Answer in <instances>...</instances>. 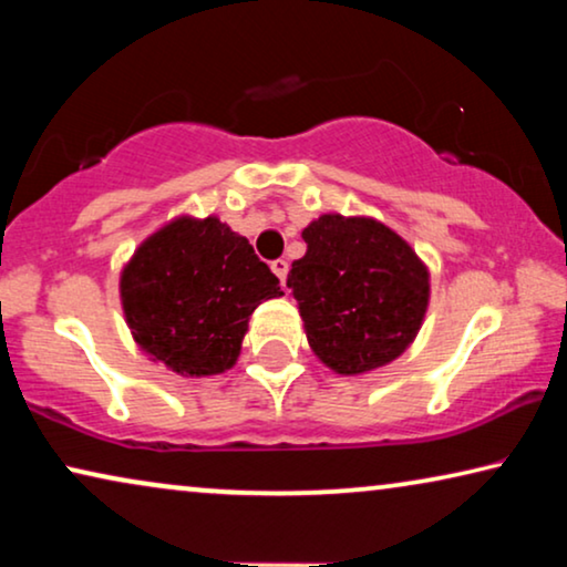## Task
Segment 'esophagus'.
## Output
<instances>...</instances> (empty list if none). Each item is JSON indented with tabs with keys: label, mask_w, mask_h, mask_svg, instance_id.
<instances>
[{
	"label": "esophagus",
	"mask_w": 567,
	"mask_h": 567,
	"mask_svg": "<svg viewBox=\"0 0 567 567\" xmlns=\"http://www.w3.org/2000/svg\"><path fill=\"white\" fill-rule=\"evenodd\" d=\"M270 270H274V274L278 276V281L286 284V276H289V262H286L284 258H278V260L270 262Z\"/></svg>",
	"instance_id": "1"
}]
</instances>
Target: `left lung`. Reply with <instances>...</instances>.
Segmentation results:
<instances>
[{
  "mask_svg": "<svg viewBox=\"0 0 567 567\" xmlns=\"http://www.w3.org/2000/svg\"><path fill=\"white\" fill-rule=\"evenodd\" d=\"M305 258L286 286L317 359L343 377L374 371L413 343L429 309V268L369 216L322 214L301 231Z\"/></svg>",
  "mask_w": 567,
  "mask_h": 567,
  "instance_id": "1",
  "label": "left lung"
}]
</instances>
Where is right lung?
Wrapping results in <instances>:
<instances>
[{"instance_id":"1","label":"right lung","mask_w":567,"mask_h":567,"mask_svg":"<svg viewBox=\"0 0 567 567\" xmlns=\"http://www.w3.org/2000/svg\"><path fill=\"white\" fill-rule=\"evenodd\" d=\"M252 245L216 216H177L146 237L121 270L131 336L181 377L235 367L255 307L281 297Z\"/></svg>"}]
</instances>
